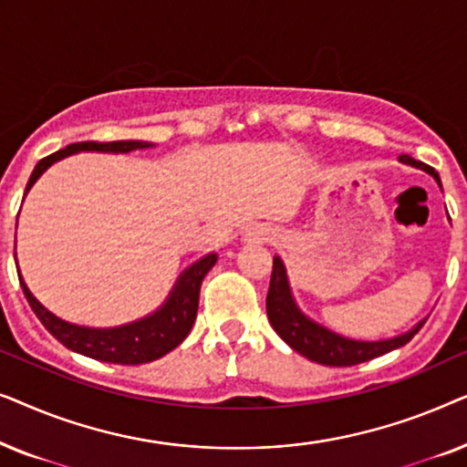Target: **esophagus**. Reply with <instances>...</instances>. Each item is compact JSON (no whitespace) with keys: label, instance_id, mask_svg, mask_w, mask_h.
<instances>
[{"label":"esophagus","instance_id":"34e87169","mask_svg":"<svg viewBox=\"0 0 467 467\" xmlns=\"http://www.w3.org/2000/svg\"><path fill=\"white\" fill-rule=\"evenodd\" d=\"M272 227L265 225V223H254L253 227H248L246 240L248 242H267L272 238Z\"/></svg>","mask_w":467,"mask_h":467}]
</instances>
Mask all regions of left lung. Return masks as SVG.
<instances>
[{
	"label": "left lung",
	"instance_id": "obj_1",
	"mask_svg": "<svg viewBox=\"0 0 467 467\" xmlns=\"http://www.w3.org/2000/svg\"><path fill=\"white\" fill-rule=\"evenodd\" d=\"M400 161L410 163L414 168H420L436 178L440 182V176L436 170L430 165L417 161L410 155H400ZM265 308L267 318H270L272 327L296 353L304 355L306 359L321 363V366L331 368H348L357 366V363L376 359V357L391 353V350L404 347L419 334V329L423 327L425 321H420L417 327L401 334L391 340H380V342H359V340H348L334 334V331L321 327V325L312 323L310 318H306L302 312L297 310L296 302H293L289 283H286L285 265L278 257H274L272 265V278H270V289H267L265 297Z\"/></svg>",
	"mask_w": 467,
	"mask_h": 467
}]
</instances>
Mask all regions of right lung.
Returning <instances> with one entry per match:
<instances>
[{
	"instance_id": "add662e5",
	"label": "right lung",
	"mask_w": 467,
	"mask_h": 467,
	"mask_svg": "<svg viewBox=\"0 0 467 467\" xmlns=\"http://www.w3.org/2000/svg\"><path fill=\"white\" fill-rule=\"evenodd\" d=\"M149 142H138V140H119V142H76L69 144L66 149L53 152V155L44 157L37 161L36 170L31 171L27 189L25 193L34 187V182L44 174L48 165H53L59 159L72 155L78 150H104V152H130L136 149H149ZM216 264V254H208L184 270V274L178 280V285L171 291L168 304L155 315L142 318L125 327L117 329H88L78 327V325H69L61 318L44 308L37 299L31 296L27 285L21 280L23 293L27 297L31 310L40 318V323L59 340L63 347L80 353L91 359L106 361V363H119V366H140V363L155 361L159 357L168 355L174 350L184 337L189 336L191 327H193L197 317V306H200V286L202 280L210 272V267Z\"/></svg>"
}]
</instances>
